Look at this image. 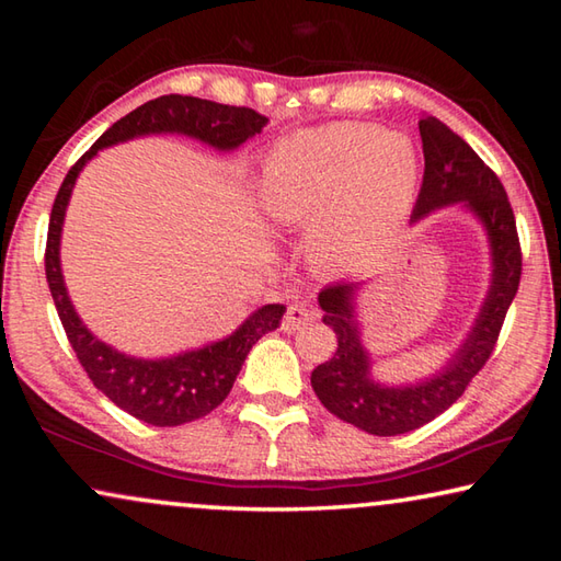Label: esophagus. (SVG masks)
<instances>
[{
	"mask_svg": "<svg viewBox=\"0 0 561 561\" xmlns=\"http://www.w3.org/2000/svg\"><path fill=\"white\" fill-rule=\"evenodd\" d=\"M311 319H314V314L307 309V304H289L287 314L282 319V329L287 331V334H294V331H301L307 327Z\"/></svg>",
	"mask_w": 561,
	"mask_h": 561,
	"instance_id": "1",
	"label": "esophagus"
}]
</instances>
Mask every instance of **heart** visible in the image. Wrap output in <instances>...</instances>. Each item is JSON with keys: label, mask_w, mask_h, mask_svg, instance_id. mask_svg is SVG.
Returning a JSON list of instances; mask_svg holds the SVG:
<instances>
[{"label": "heart", "mask_w": 561, "mask_h": 561, "mask_svg": "<svg viewBox=\"0 0 561 561\" xmlns=\"http://www.w3.org/2000/svg\"><path fill=\"white\" fill-rule=\"evenodd\" d=\"M417 153L376 123H329L294 133L264 160L262 207L274 225H317V250L334 264L374 260L411 207Z\"/></svg>", "instance_id": "heart-1"}]
</instances>
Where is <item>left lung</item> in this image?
<instances>
[{"mask_svg":"<svg viewBox=\"0 0 561 561\" xmlns=\"http://www.w3.org/2000/svg\"><path fill=\"white\" fill-rule=\"evenodd\" d=\"M425 173L413 222L433 210L462 203L488 232L492 284L468 339L440 374L413 386H381L371 378V358L360 344L354 294L358 282H336L319 291L324 324L334 329L336 354L311 371V388L329 413L371 435H401L431 423L458 401L492 356L522 277L517 222L500 178L443 121H417Z\"/></svg>","mask_w":561,"mask_h":561,"instance_id":"obj_1","label":"left lung"}]
</instances>
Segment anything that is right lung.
<instances>
[{"instance_id":"1","label":"right lung","mask_w":561,"mask_h":561,"mask_svg":"<svg viewBox=\"0 0 561 561\" xmlns=\"http://www.w3.org/2000/svg\"><path fill=\"white\" fill-rule=\"evenodd\" d=\"M267 116L244 106H225V103L180 96V93L160 96L113 123L96 144L76 160V165H71L59 193H56L49 234H46L44 264L46 282H49L64 331L93 386L103 396H108L121 411L148 425L173 428V425L197 421V417L215 411L227 393L232 391L234 378L240 374L250 348L264 334L279 327L284 304H267V307L254 311L227 339L178 356L148 360L126 356L113 346L103 344L76 314L61 274V227L76 178L101 148L148 136V133H183V136L203 140V144L217 150H234L267 126Z\"/></svg>"}]
</instances>
